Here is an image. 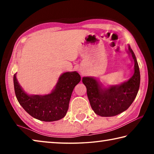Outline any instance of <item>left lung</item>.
I'll return each instance as SVG.
<instances>
[{"label": "left lung", "instance_id": "8db88e82", "mask_svg": "<svg viewBox=\"0 0 154 154\" xmlns=\"http://www.w3.org/2000/svg\"><path fill=\"white\" fill-rule=\"evenodd\" d=\"M128 51L134 62V72L127 82L106 89L101 88L94 78L83 77L82 82L86 86L90 105L98 116L111 117L121 113L128 109L136 98L140 85L139 67L130 45Z\"/></svg>", "mask_w": 154, "mask_h": 154}]
</instances>
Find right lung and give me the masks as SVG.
Wrapping results in <instances>:
<instances>
[{"instance_id":"add662e5","label":"right lung","mask_w":154,"mask_h":154,"mask_svg":"<svg viewBox=\"0 0 154 154\" xmlns=\"http://www.w3.org/2000/svg\"><path fill=\"white\" fill-rule=\"evenodd\" d=\"M15 75L14 76V90L18 102L31 116L44 122L59 120L66 116L72 90L81 81L80 75L77 72H64L60 77L55 89L51 94L29 96L22 90Z\"/></svg>"}]
</instances>
